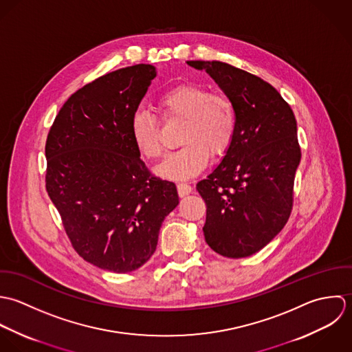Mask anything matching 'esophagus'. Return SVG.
<instances>
[{"label":"esophagus","instance_id":"esophagus-1","mask_svg":"<svg viewBox=\"0 0 352 352\" xmlns=\"http://www.w3.org/2000/svg\"><path fill=\"white\" fill-rule=\"evenodd\" d=\"M177 189H178V195H179L181 197H184V196L189 195L193 188H192L189 184H186V182H179V184L177 185Z\"/></svg>","mask_w":352,"mask_h":352}]
</instances>
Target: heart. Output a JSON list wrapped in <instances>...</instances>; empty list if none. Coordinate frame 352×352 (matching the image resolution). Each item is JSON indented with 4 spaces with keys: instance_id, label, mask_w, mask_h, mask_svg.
Instances as JSON below:
<instances>
[{
    "instance_id": "obj_1",
    "label": "heart",
    "mask_w": 352,
    "mask_h": 352,
    "mask_svg": "<svg viewBox=\"0 0 352 352\" xmlns=\"http://www.w3.org/2000/svg\"><path fill=\"white\" fill-rule=\"evenodd\" d=\"M156 109L164 121L184 122L179 138L184 146L157 168L163 177L182 179L199 174L211 153L224 155L235 139L238 118L232 100L207 87L179 82L157 98ZM131 135L145 157L156 160L164 155L159 121L148 110L138 109L133 113Z\"/></svg>"
}]
</instances>
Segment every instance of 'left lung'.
Returning a JSON list of instances; mask_svg holds the SVG:
<instances>
[{"instance_id": "8db88e82", "label": "left lung", "mask_w": 352, "mask_h": 352, "mask_svg": "<svg viewBox=\"0 0 352 352\" xmlns=\"http://www.w3.org/2000/svg\"><path fill=\"white\" fill-rule=\"evenodd\" d=\"M207 72L232 100L238 126L226 156L197 184L207 206L203 227L212 250L243 258L267 246L285 226L300 162L296 120L267 81L220 61H188Z\"/></svg>"}]
</instances>
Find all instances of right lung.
<instances>
[{"label": "right lung", "instance_id": "obj_1", "mask_svg": "<svg viewBox=\"0 0 352 352\" xmlns=\"http://www.w3.org/2000/svg\"><path fill=\"white\" fill-rule=\"evenodd\" d=\"M156 71L139 64L77 89L46 140V190L73 249L92 265L126 274L155 253L164 217L178 206L174 182L140 159L131 120Z\"/></svg>", "mask_w": 352, "mask_h": 352}]
</instances>
